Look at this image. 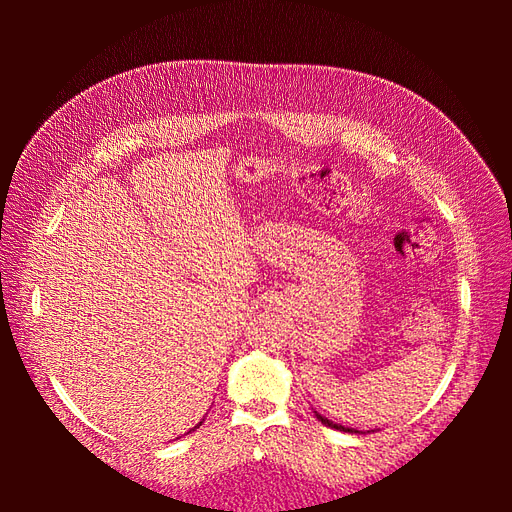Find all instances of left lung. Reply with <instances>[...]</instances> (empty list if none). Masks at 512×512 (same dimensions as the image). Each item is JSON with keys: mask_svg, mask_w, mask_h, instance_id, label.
Returning a JSON list of instances; mask_svg holds the SVG:
<instances>
[{"mask_svg": "<svg viewBox=\"0 0 512 512\" xmlns=\"http://www.w3.org/2000/svg\"><path fill=\"white\" fill-rule=\"evenodd\" d=\"M314 414H316V418H318V421H320L322 425H327V427H331V429L346 431V433H365V431H359V429H352V427H344V425H339V423H333V421H329L327 416H322V414L316 412V410H314ZM371 431H374V429H371Z\"/></svg>", "mask_w": 512, "mask_h": 512, "instance_id": "1", "label": "left lung"}]
</instances>
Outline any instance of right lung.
Instances as JSON below:
<instances>
[{"instance_id": "add662e5", "label": "right lung", "mask_w": 512, "mask_h": 512, "mask_svg": "<svg viewBox=\"0 0 512 512\" xmlns=\"http://www.w3.org/2000/svg\"><path fill=\"white\" fill-rule=\"evenodd\" d=\"M200 425H203V421H200V423H198V425H196V427H194V429H198V427H200ZM194 429H190V431H194Z\"/></svg>"}]
</instances>
